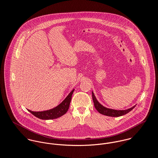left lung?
<instances>
[{
	"label": "left lung",
	"instance_id": "obj_1",
	"mask_svg": "<svg viewBox=\"0 0 158 158\" xmlns=\"http://www.w3.org/2000/svg\"><path fill=\"white\" fill-rule=\"evenodd\" d=\"M92 98L94 103V106L96 109L101 114L107 115V116H110V117H120L122 115H124L128 112H129L131 110H132L135 106L132 107L131 108H129L126 110H114V109H110L106 108L102 106L96 99V97L94 95V94L92 92Z\"/></svg>",
	"mask_w": 158,
	"mask_h": 158
}]
</instances>
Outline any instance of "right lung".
I'll use <instances>...</instances> for the list:
<instances>
[{
	"mask_svg": "<svg viewBox=\"0 0 158 158\" xmlns=\"http://www.w3.org/2000/svg\"><path fill=\"white\" fill-rule=\"evenodd\" d=\"M74 90V89H73L69 93V94L67 96V97L63 100L62 102H61L56 107L43 112H33L30 110H28L34 116L40 119L52 120L57 118L65 114L66 112L68 111Z\"/></svg>",
	"mask_w": 158,
	"mask_h": 158,
	"instance_id": "add662e5",
	"label": "right lung"
}]
</instances>
